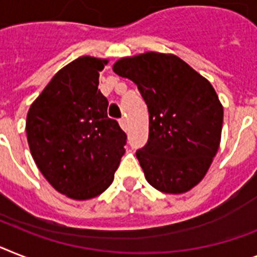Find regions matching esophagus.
<instances>
[{
  "label": "esophagus",
  "instance_id": "obj_1",
  "mask_svg": "<svg viewBox=\"0 0 257 257\" xmlns=\"http://www.w3.org/2000/svg\"><path fill=\"white\" fill-rule=\"evenodd\" d=\"M119 126L122 127V130L127 131V122H126V119H124V118H123V119L119 120Z\"/></svg>",
  "mask_w": 257,
  "mask_h": 257
}]
</instances>
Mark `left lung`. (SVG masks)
Here are the masks:
<instances>
[{"instance_id":"1","label":"left lung","mask_w":257,"mask_h":257,"mask_svg":"<svg viewBox=\"0 0 257 257\" xmlns=\"http://www.w3.org/2000/svg\"><path fill=\"white\" fill-rule=\"evenodd\" d=\"M113 71L135 82L147 103L150 134L137 158L150 185L169 194L194 188L219 148L223 107L213 85L172 54L123 57Z\"/></svg>"}]
</instances>
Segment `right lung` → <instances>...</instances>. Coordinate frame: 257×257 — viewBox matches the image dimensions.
Returning a JSON list of instances; mask_svg holds the SVG:
<instances>
[{
    "label": "right lung",
    "instance_id": "right-lung-1",
    "mask_svg": "<svg viewBox=\"0 0 257 257\" xmlns=\"http://www.w3.org/2000/svg\"><path fill=\"white\" fill-rule=\"evenodd\" d=\"M107 61L81 56L61 68L27 113L34 162L57 192L73 200L105 192L124 154L127 135L107 116L109 102L98 90Z\"/></svg>",
    "mask_w": 257,
    "mask_h": 257
}]
</instances>
